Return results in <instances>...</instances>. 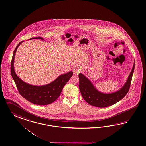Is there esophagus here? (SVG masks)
I'll use <instances>...</instances> for the list:
<instances>
[{"label": "esophagus", "instance_id": "obj_1", "mask_svg": "<svg viewBox=\"0 0 146 146\" xmlns=\"http://www.w3.org/2000/svg\"><path fill=\"white\" fill-rule=\"evenodd\" d=\"M73 71H74V74H78V72H79L80 71V69L78 67H77V66H75V67H74V68L73 69Z\"/></svg>", "mask_w": 146, "mask_h": 146}]
</instances>
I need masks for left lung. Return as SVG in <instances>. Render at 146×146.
<instances>
[{"label": "left lung", "mask_w": 146, "mask_h": 146, "mask_svg": "<svg viewBox=\"0 0 146 146\" xmlns=\"http://www.w3.org/2000/svg\"><path fill=\"white\" fill-rule=\"evenodd\" d=\"M134 63L131 72L125 83L118 91L111 93H103L97 89L92 83L85 76L80 73L79 88L85 100L90 105L98 107L105 108L118 103L122 99L128 92L134 70Z\"/></svg>", "instance_id": "obj_1"}]
</instances>
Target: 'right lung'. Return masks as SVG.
Returning <instances> with one entry per match:
<instances>
[{"label":"right lung","instance_id":"obj_1","mask_svg":"<svg viewBox=\"0 0 146 146\" xmlns=\"http://www.w3.org/2000/svg\"><path fill=\"white\" fill-rule=\"evenodd\" d=\"M32 39H41L44 41L41 37L31 38L29 40ZM23 42L24 41L19 43L14 49L11 64V75L19 94L32 103L38 105H46L52 103L58 98L64 86L70 79L73 72L70 71L69 72L61 75L50 83L44 85H33L25 82L17 76L14 67L15 52L20 44Z\"/></svg>","mask_w":146,"mask_h":146}]
</instances>
